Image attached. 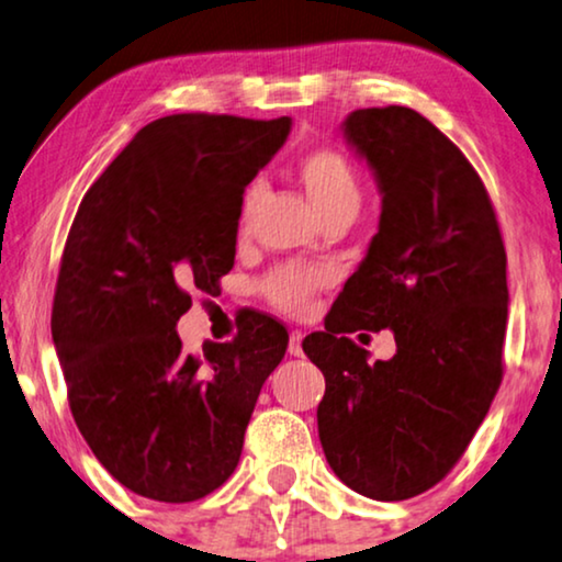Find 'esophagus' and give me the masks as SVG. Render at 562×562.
<instances>
[{
	"label": "esophagus",
	"mask_w": 562,
	"mask_h": 562,
	"mask_svg": "<svg viewBox=\"0 0 562 562\" xmlns=\"http://www.w3.org/2000/svg\"><path fill=\"white\" fill-rule=\"evenodd\" d=\"M302 340H304V335L299 333V329H294V333L289 335V356H294V358L304 356V350H302Z\"/></svg>",
	"instance_id": "1"
}]
</instances>
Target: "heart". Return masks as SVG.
Here are the masks:
<instances>
[{"label": "heart", "instance_id": "heart-1", "mask_svg": "<svg viewBox=\"0 0 562 562\" xmlns=\"http://www.w3.org/2000/svg\"><path fill=\"white\" fill-rule=\"evenodd\" d=\"M299 179H302L306 194H310L322 217L360 206V183L356 168L350 166V160L342 153L329 148L306 153L302 164H299ZM256 187L248 189L243 202V222L248 220L250 210L256 206ZM322 286H325V273L319 268L289 263L268 273L260 289H263L268 302L279 306V310L302 314Z\"/></svg>", "mask_w": 562, "mask_h": 562}]
</instances>
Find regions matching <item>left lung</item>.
<instances>
[{
	"instance_id": "8db88e82",
	"label": "left lung",
	"mask_w": 562,
	"mask_h": 562,
	"mask_svg": "<svg viewBox=\"0 0 562 562\" xmlns=\"http://www.w3.org/2000/svg\"><path fill=\"white\" fill-rule=\"evenodd\" d=\"M342 135L379 183V233L302 348L325 375L329 468L358 494L402 502L450 473L494 402L506 250L481 176L419 112L356 110ZM358 328H391L397 356L368 364L347 337Z\"/></svg>"
}]
</instances>
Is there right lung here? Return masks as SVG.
<instances>
[{
    "label": "right lung",
    "instance_id": "add662e5",
    "mask_svg": "<svg viewBox=\"0 0 562 562\" xmlns=\"http://www.w3.org/2000/svg\"><path fill=\"white\" fill-rule=\"evenodd\" d=\"M289 117L171 114L145 125L81 199L53 299L76 427L122 486L196 502L237 468L289 333L252 314L233 342L181 350L176 322L235 263L245 187Z\"/></svg>",
    "mask_w": 562,
    "mask_h": 562
}]
</instances>
